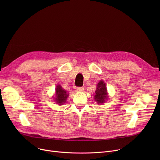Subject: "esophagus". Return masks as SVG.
Masks as SVG:
<instances>
[{
    "label": "esophagus",
    "instance_id": "34e87169",
    "mask_svg": "<svg viewBox=\"0 0 160 160\" xmlns=\"http://www.w3.org/2000/svg\"><path fill=\"white\" fill-rule=\"evenodd\" d=\"M83 89H84V88H83V87H78L77 88V91H82L83 90Z\"/></svg>",
    "mask_w": 160,
    "mask_h": 160
}]
</instances>
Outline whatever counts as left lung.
<instances>
[{
  "label": "left lung",
  "mask_w": 160,
  "mask_h": 160,
  "mask_svg": "<svg viewBox=\"0 0 160 160\" xmlns=\"http://www.w3.org/2000/svg\"><path fill=\"white\" fill-rule=\"evenodd\" d=\"M95 100L98 104H102L107 100L108 96L106 83L103 80H100L97 86V89L95 91Z\"/></svg>",
  "instance_id": "left-lung-1"
}]
</instances>
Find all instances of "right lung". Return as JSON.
I'll use <instances>...</instances> for the list:
<instances>
[{
	"instance_id": "right-lung-1",
	"label": "right lung",
	"mask_w": 160,
	"mask_h": 160,
	"mask_svg": "<svg viewBox=\"0 0 160 160\" xmlns=\"http://www.w3.org/2000/svg\"><path fill=\"white\" fill-rule=\"evenodd\" d=\"M69 96V93L65 91L60 85H58L56 88V94L55 97H54V101L59 105H62L64 104L67 97Z\"/></svg>"
}]
</instances>
